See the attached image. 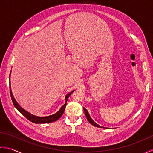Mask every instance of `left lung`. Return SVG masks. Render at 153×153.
<instances>
[{"label":"left lung","instance_id":"1","mask_svg":"<svg viewBox=\"0 0 153 153\" xmlns=\"http://www.w3.org/2000/svg\"><path fill=\"white\" fill-rule=\"evenodd\" d=\"M83 110H84V111H85V116H86V118H87V120H88V121H89V122H90V123H91V124L92 125V126H95V127H100V128L108 129V128H107V127H105L100 126H99L98 124H97L96 123H95L94 121V120H93L92 119V118H91V117L90 116V115H89V114H88V111L86 110V109L83 107Z\"/></svg>","mask_w":153,"mask_h":153}]
</instances>
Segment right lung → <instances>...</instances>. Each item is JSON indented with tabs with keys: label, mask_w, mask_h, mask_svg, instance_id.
Masks as SVG:
<instances>
[{
	"label": "right lung",
	"mask_w": 153,
	"mask_h": 153,
	"mask_svg": "<svg viewBox=\"0 0 153 153\" xmlns=\"http://www.w3.org/2000/svg\"><path fill=\"white\" fill-rule=\"evenodd\" d=\"M10 74H11V72H10ZM10 76H9V80H10ZM74 91V90H73V91H71V92L68 93V94L65 96V104L63 105H62V107L59 109V110L57 112H56V113L54 114L51 115V116L39 117V116H35V115H33L32 114L29 113L28 111L25 110L24 109H23L19 104H18V103L16 102V100L13 94H12L11 86H10V96H11L12 100V102H13L14 107L16 108L17 110L19 111L24 117H26L27 120H30V121H32V122H33L34 123H49L53 122V121L58 120L59 118L62 116V115H63V114L65 107H66V105H67V102L68 97H69L70 95L72 94Z\"/></svg>",
	"instance_id": "right-lung-1"
}]
</instances>
